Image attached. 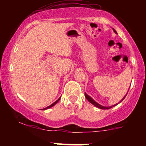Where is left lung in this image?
I'll list each match as a JSON object with an SVG mask.
<instances>
[{
  "instance_id": "obj_1",
  "label": "left lung",
  "mask_w": 146,
  "mask_h": 146,
  "mask_svg": "<svg viewBox=\"0 0 146 146\" xmlns=\"http://www.w3.org/2000/svg\"><path fill=\"white\" fill-rule=\"evenodd\" d=\"M114 30V31H115V33H117V32H116V31H115V29H113ZM128 94V93H126V95ZM85 97H86V98L87 99V100H88V102H90V103H91L92 104H93L95 106H96V107H98V108H100V109H109V108H113V106H117V104H119L120 102H121L122 101H123V100H124L125 99V96H126V95H125L124 97H123V99H122V100H121V101H120L119 102V103H117V104H115V105H113V106H108V107H106V106H102V105H100V104H99L98 103H97L94 100H93V98H90V97L89 96V95H88L86 94V93H85Z\"/></svg>"
}]
</instances>
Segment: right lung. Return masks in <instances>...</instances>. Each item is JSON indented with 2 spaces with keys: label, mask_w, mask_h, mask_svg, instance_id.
Here are the masks:
<instances>
[{
  "label": "right lung",
  "mask_w": 146,
  "mask_h": 146,
  "mask_svg": "<svg viewBox=\"0 0 146 146\" xmlns=\"http://www.w3.org/2000/svg\"><path fill=\"white\" fill-rule=\"evenodd\" d=\"M60 99V98L59 99H58V100H57V101H56V102H54V103H53V104H51V105L48 106V107H46V108H43V109H42V110H46V109H48V108H51V107H52V106H54V105H56V104H57V103H58V102H59Z\"/></svg>",
  "instance_id": "add662e5"
}]
</instances>
